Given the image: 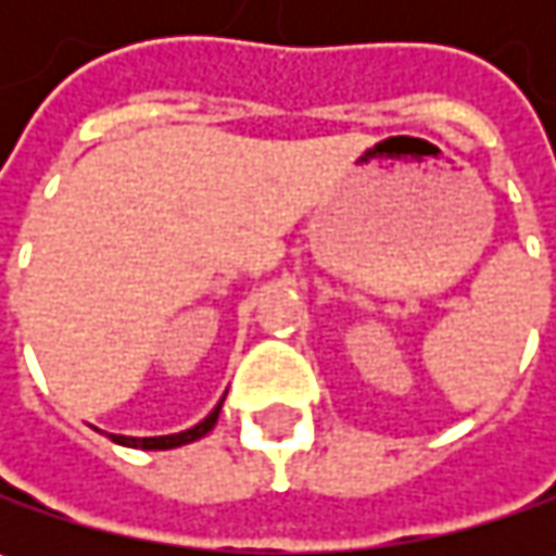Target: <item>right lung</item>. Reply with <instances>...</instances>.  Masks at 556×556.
I'll return each instance as SVG.
<instances>
[{"mask_svg": "<svg viewBox=\"0 0 556 556\" xmlns=\"http://www.w3.org/2000/svg\"><path fill=\"white\" fill-rule=\"evenodd\" d=\"M223 402H225V395L219 399V405H216L210 415L203 417L201 424L188 427V430H182V433H169V437H117V433H108V437L114 439L117 445H126V448H144V452H166V448H179V445H188V442H198V439L206 437V433L216 427Z\"/></svg>", "mask_w": 556, "mask_h": 556, "instance_id": "add662e5", "label": "right lung"}]
</instances>
